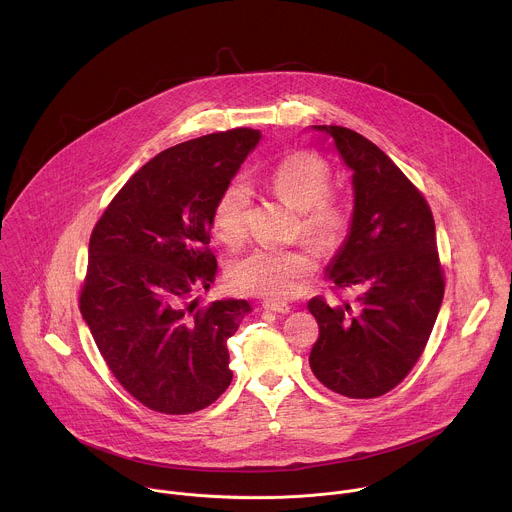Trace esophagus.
<instances>
[{"label": "esophagus", "instance_id": "1", "mask_svg": "<svg viewBox=\"0 0 512 512\" xmlns=\"http://www.w3.org/2000/svg\"><path fill=\"white\" fill-rule=\"evenodd\" d=\"M263 309L265 311H271V313H283V315H287L289 311H291V307L287 305V303H283V301H263Z\"/></svg>", "mask_w": 512, "mask_h": 512}]
</instances>
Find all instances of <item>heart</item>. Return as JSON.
I'll use <instances>...</instances> for the list:
<instances>
[{
    "mask_svg": "<svg viewBox=\"0 0 512 512\" xmlns=\"http://www.w3.org/2000/svg\"><path fill=\"white\" fill-rule=\"evenodd\" d=\"M277 197L301 211L303 227L309 235L333 241L349 221L347 207L329 195V165L311 153H293L281 159L267 177ZM249 187L231 181L217 197L213 209V231L229 247L239 245L247 231ZM319 265L317 251L311 247H257L229 265V285L247 295L287 299L301 293Z\"/></svg>",
    "mask_w": 512,
    "mask_h": 512,
    "instance_id": "heart-1",
    "label": "heart"
}]
</instances>
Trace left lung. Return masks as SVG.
<instances>
[{"mask_svg": "<svg viewBox=\"0 0 512 512\" xmlns=\"http://www.w3.org/2000/svg\"><path fill=\"white\" fill-rule=\"evenodd\" d=\"M339 153L353 183L349 231L327 277L355 289L353 303L315 297L319 323L309 355L315 377L349 399L381 397L419 361L437 321L445 281L425 197L375 143L339 125H311Z\"/></svg>", "mask_w": 512, "mask_h": 512, "instance_id": "obj_1", "label": "left lung"}]
</instances>
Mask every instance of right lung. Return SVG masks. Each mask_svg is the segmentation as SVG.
I'll list each match as a JSON object with an SVG mask.
<instances>
[{"instance_id": "right-lung-1", "label": "right lung", "mask_w": 512, "mask_h": 512, "mask_svg": "<svg viewBox=\"0 0 512 512\" xmlns=\"http://www.w3.org/2000/svg\"><path fill=\"white\" fill-rule=\"evenodd\" d=\"M259 141V129H231L157 153L91 233L81 317L113 377L151 411H201L233 379L227 339L251 305L201 307L197 293L217 275L207 247L217 197Z\"/></svg>"}]
</instances>
